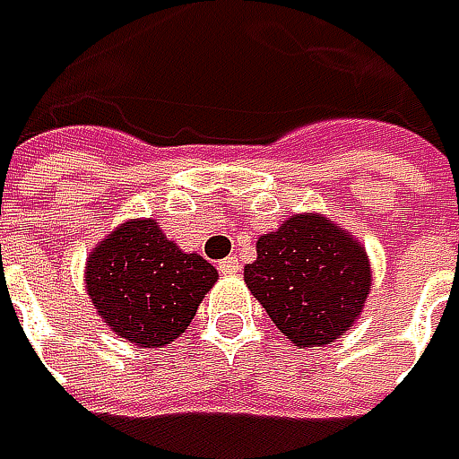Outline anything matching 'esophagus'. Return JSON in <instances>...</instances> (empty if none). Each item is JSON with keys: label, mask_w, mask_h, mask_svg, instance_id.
Returning a JSON list of instances; mask_svg holds the SVG:
<instances>
[{"label": "esophagus", "mask_w": 459, "mask_h": 459, "mask_svg": "<svg viewBox=\"0 0 459 459\" xmlns=\"http://www.w3.org/2000/svg\"><path fill=\"white\" fill-rule=\"evenodd\" d=\"M217 268H220L221 275H238L239 273L238 257H224V260H221Z\"/></svg>", "instance_id": "1"}]
</instances>
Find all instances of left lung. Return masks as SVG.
I'll return each mask as SVG.
<instances>
[{
    "label": "left lung",
    "instance_id": "1",
    "mask_svg": "<svg viewBox=\"0 0 459 459\" xmlns=\"http://www.w3.org/2000/svg\"><path fill=\"white\" fill-rule=\"evenodd\" d=\"M245 283L293 344L322 347L358 319L370 291L365 250L325 217L296 214L257 239Z\"/></svg>",
    "mask_w": 459,
    "mask_h": 459
}]
</instances>
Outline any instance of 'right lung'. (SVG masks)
I'll return each instance as SVG.
<instances>
[{
  "instance_id": "1",
  "label": "right lung",
  "mask_w": 459,
  "mask_h": 459,
  "mask_svg": "<svg viewBox=\"0 0 459 459\" xmlns=\"http://www.w3.org/2000/svg\"><path fill=\"white\" fill-rule=\"evenodd\" d=\"M214 281V265L196 253H181L155 220L127 221L86 265V289L99 314L140 347L173 342Z\"/></svg>"
}]
</instances>
